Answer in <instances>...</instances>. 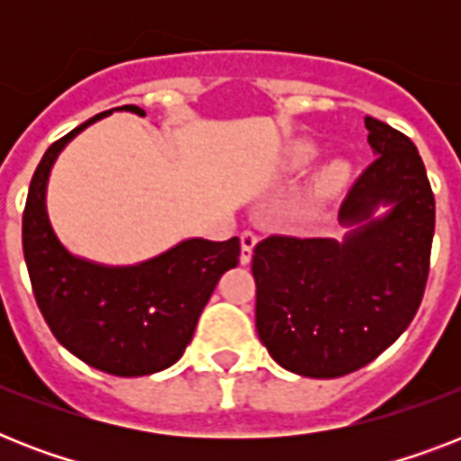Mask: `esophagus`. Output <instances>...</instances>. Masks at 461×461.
<instances>
[{
    "label": "esophagus",
    "mask_w": 461,
    "mask_h": 461,
    "mask_svg": "<svg viewBox=\"0 0 461 461\" xmlns=\"http://www.w3.org/2000/svg\"><path fill=\"white\" fill-rule=\"evenodd\" d=\"M256 244H258V237H256L253 231H244V234H241V256H239V258H241V263H244V266H249V263H251L253 249H256Z\"/></svg>",
    "instance_id": "34e87169"
}]
</instances>
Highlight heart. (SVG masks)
<instances>
[{
  "label": "heart",
  "mask_w": 461,
  "mask_h": 461,
  "mask_svg": "<svg viewBox=\"0 0 461 461\" xmlns=\"http://www.w3.org/2000/svg\"><path fill=\"white\" fill-rule=\"evenodd\" d=\"M318 155H321V150H318L315 143H311V140H296V143L287 148L285 165L292 172H303V169L313 165ZM347 181H349V165L344 159H332L328 165H322L318 174H315L313 195L321 198V201L322 198H330V195H337L347 186Z\"/></svg>",
  "instance_id": "heart-1"
}]
</instances>
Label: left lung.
Here are the masks:
<instances>
[{
  "mask_svg": "<svg viewBox=\"0 0 461 461\" xmlns=\"http://www.w3.org/2000/svg\"><path fill=\"white\" fill-rule=\"evenodd\" d=\"M373 159L339 208L342 239L267 237L253 249L256 330L306 378L371 364L409 328L429 277L436 198L416 146L366 117Z\"/></svg>",
  "mask_w": 461,
  "mask_h": 461,
  "instance_id": "left-lung-1",
  "label": "left lung"
}]
</instances>
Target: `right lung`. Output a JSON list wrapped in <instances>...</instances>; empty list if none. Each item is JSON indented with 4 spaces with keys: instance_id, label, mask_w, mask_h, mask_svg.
I'll list each match as a JSON object with an SVG mask.
<instances>
[{
    "instance_id": "obj_1",
    "label": "right lung",
    "mask_w": 461,
    "mask_h": 461,
    "mask_svg": "<svg viewBox=\"0 0 461 461\" xmlns=\"http://www.w3.org/2000/svg\"><path fill=\"white\" fill-rule=\"evenodd\" d=\"M146 117L136 104L117 107ZM107 110L47 148L23 212V258L32 294L57 342L97 371L136 378L176 364L217 282L239 263V237L184 239L136 266H104L61 244L47 215V181L71 140Z\"/></svg>"
}]
</instances>
